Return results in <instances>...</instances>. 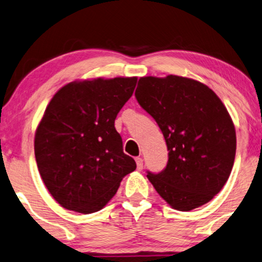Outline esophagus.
I'll use <instances>...</instances> for the list:
<instances>
[{
  "instance_id": "obj_1",
  "label": "esophagus",
  "mask_w": 262,
  "mask_h": 262,
  "mask_svg": "<svg viewBox=\"0 0 262 262\" xmlns=\"http://www.w3.org/2000/svg\"><path fill=\"white\" fill-rule=\"evenodd\" d=\"M136 164H137V170L143 169V159L142 158H136Z\"/></svg>"
}]
</instances>
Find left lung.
<instances>
[{
	"mask_svg": "<svg viewBox=\"0 0 262 262\" xmlns=\"http://www.w3.org/2000/svg\"><path fill=\"white\" fill-rule=\"evenodd\" d=\"M137 102L159 125L169 160L148 180L171 208L190 211L206 204L233 167L235 128L217 95L204 83L177 75L144 76Z\"/></svg>",
	"mask_w": 262,
	"mask_h": 262,
	"instance_id": "obj_1",
	"label": "left lung"
}]
</instances>
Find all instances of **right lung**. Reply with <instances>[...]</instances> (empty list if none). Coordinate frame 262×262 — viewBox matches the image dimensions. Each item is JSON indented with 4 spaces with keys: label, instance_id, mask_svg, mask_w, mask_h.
Returning <instances> with one entry per match:
<instances>
[{
    "label": "right lung",
    "instance_id": "add662e5",
    "mask_svg": "<svg viewBox=\"0 0 262 262\" xmlns=\"http://www.w3.org/2000/svg\"><path fill=\"white\" fill-rule=\"evenodd\" d=\"M137 77L76 80L58 90L35 132V158L48 192L63 208L92 214L136 169L115 118Z\"/></svg>",
    "mask_w": 262,
    "mask_h": 262
}]
</instances>
